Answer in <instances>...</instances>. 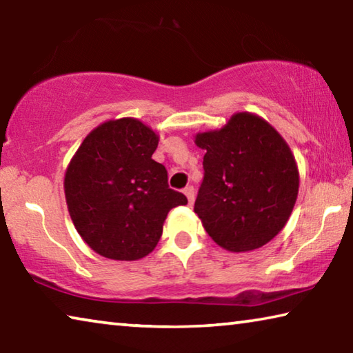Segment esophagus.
I'll return each mask as SVG.
<instances>
[{
  "label": "esophagus",
  "instance_id": "34e87169",
  "mask_svg": "<svg viewBox=\"0 0 353 353\" xmlns=\"http://www.w3.org/2000/svg\"><path fill=\"white\" fill-rule=\"evenodd\" d=\"M183 193H185V196H187V198H188L190 204H193V202H194V188L191 187V185H188V187L183 190Z\"/></svg>",
  "mask_w": 353,
  "mask_h": 353
}]
</instances>
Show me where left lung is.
Masks as SVG:
<instances>
[{
	"mask_svg": "<svg viewBox=\"0 0 353 353\" xmlns=\"http://www.w3.org/2000/svg\"><path fill=\"white\" fill-rule=\"evenodd\" d=\"M194 143L205 151L194 213L207 234L230 252L270 243L290 219L299 191L294 155L282 135L263 118L240 112Z\"/></svg>",
	"mask_w": 353,
	"mask_h": 353,
	"instance_id": "8db88e82",
	"label": "left lung"
}]
</instances>
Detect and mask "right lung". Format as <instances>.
<instances>
[{
  "label": "right lung",
  "instance_id": "1",
  "mask_svg": "<svg viewBox=\"0 0 353 353\" xmlns=\"http://www.w3.org/2000/svg\"><path fill=\"white\" fill-rule=\"evenodd\" d=\"M159 135L135 118L110 119L85 137L65 172V199L77 234L112 260L146 256L166 214L187 204L152 159Z\"/></svg>",
  "mask_w": 353,
  "mask_h": 353
}]
</instances>
